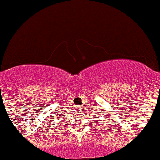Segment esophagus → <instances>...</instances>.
<instances>
[{
    "instance_id": "34e87169",
    "label": "esophagus",
    "mask_w": 160,
    "mask_h": 160,
    "mask_svg": "<svg viewBox=\"0 0 160 160\" xmlns=\"http://www.w3.org/2000/svg\"><path fill=\"white\" fill-rule=\"evenodd\" d=\"M76 110H77V111H78V112H79V113H82V107H76Z\"/></svg>"
}]
</instances>
